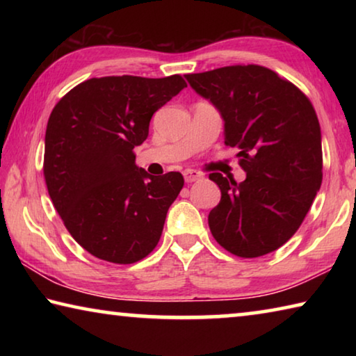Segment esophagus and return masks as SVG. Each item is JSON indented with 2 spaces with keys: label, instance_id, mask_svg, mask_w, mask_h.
Here are the masks:
<instances>
[{
  "label": "esophagus",
  "instance_id": "1",
  "mask_svg": "<svg viewBox=\"0 0 356 356\" xmlns=\"http://www.w3.org/2000/svg\"><path fill=\"white\" fill-rule=\"evenodd\" d=\"M184 177H185V182L191 184V182H196V180L201 177V174L195 170H186L184 171Z\"/></svg>",
  "mask_w": 356,
  "mask_h": 356
}]
</instances>
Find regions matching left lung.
<instances>
[{"label":"left lung","mask_w":356,"mask_h":356,"mask_svg":"<svg viewBox=\"0 0 356 356\" xmlns=\"http://www.w3.org/2000/svg\"><path fill=\"white\" fill-rule=\"evenodd\" d=\"M225 122V144L238 149L243 182L212 172L221 201L209 227L240 257L268 254L291 238L322 185V135L309 99L262 65H229L185 75Z\"/></svg>","instance_id":"8db88e82"}]
</instances>
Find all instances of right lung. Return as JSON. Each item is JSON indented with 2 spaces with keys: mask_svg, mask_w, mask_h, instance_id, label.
Here are the masks:
<instances>
[{
  "mask_svg": "<svg viewBox=\"0 0 356 356\" xmlns=\"http://www.w3.org/2000/svg\"><path fill=\"white\" fill-rule=\"evenodd\" d=\"M184 88L180 75L91 78L53 108L44 155L48 195L70 236L102 261L134 264L159 243L184 177L150 176L135 165L134 149L146 141L154 113Z\"/></svg>",
  "mask_w": 356,
  "mask_h": 356,
  "instance_id": "obj_1",
  "label": "right lung"
}]
</instances>
